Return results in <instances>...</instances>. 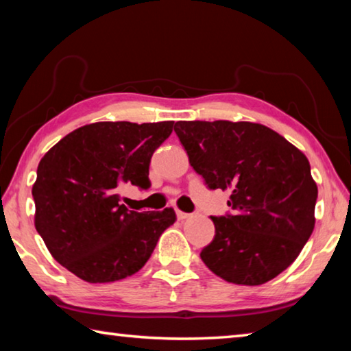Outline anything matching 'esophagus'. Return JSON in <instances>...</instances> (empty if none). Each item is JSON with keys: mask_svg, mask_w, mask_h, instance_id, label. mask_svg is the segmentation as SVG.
<instances>
[{"mask_svg": "<svg viewBox=\"0 0 351 351\" xmlns=\"http://www.w3.org/2000/svg\"><path fill=\"white\" fill-rule=\"evenodd\" d=\"M176 215H178V218H180V219H187V218L190 217V213H186V212L178 210V212H176Z\"/></svg>", "mask_w": 351, "mask_h": 351, "instance_id": "obj_1", "label": "esophagus"}]
</instances>
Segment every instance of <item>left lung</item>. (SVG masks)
Masks as SVG:
<instances>
[{
    "instance_id": "left-lung-1",
    "label": "left lung",
    "mask_w": 351,
    "mask_h": 351,
    "mask_svg": "<svg viewBox=\"0 0 351 351\" xmlns=\"http://www.w3.org/2000/svg\"><path fill=\"white\" fill-rule=\"evenodd\" d=\"M189 162L212 190H230L234 215L212 217L201 260L223 280L258 287L299 257L316 223L317 186L299 148L254 122L180 121Z\"/></svg>"
}]
</instances>
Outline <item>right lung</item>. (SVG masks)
<instances>
[{"instance_id": "add662e5", "label": "right lung", "mask_w": 351, "mask_h": 351, "mask_svg": "<svg viewBox=\"0 0 351 351\" xmlns=\"http://www.w3.org/2000/svg\"><path fill=\"white\" fill-rule=\"evenodd\" d=\"M173 123H90L41 158L32 186L35 229L52 257L82 280L110 283L136 274L176 221L171 207L134 212L119 197L130 184L150 189L152 154Z\"/></svg>"}]
</instances>
